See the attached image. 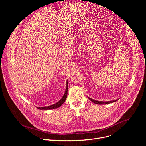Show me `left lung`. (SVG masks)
Wrapping results in <instances>:
<instances>
[{
    "mask_svg": "<svg viewBox=\"0 0 146 146\" xmlns=\"http://www.w3.org/2000/svg\"><path fill=\"white\" fill-rule=\"evenodd\" d=\"M90 100H91L92 102H94V103L95 104H98V105H105V104H109V103H113L114 102H115L117 101V100H112V101H108V102H102V101H98V100H94L90 98H89Z\"/></svg>",
    "mask_w": 146,
    "mask_h": 146,
    "instance_id": "left-lung-1",
    "label": "left lung"
}]
</instances>
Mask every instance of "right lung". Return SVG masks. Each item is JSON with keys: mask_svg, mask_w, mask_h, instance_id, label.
Masks as SVG:
<instances>
[{"mask_svg": "<svg viewBox=\"0 0 146 146\" xmlns=\"http://www.w3.org/2000/svg\"><path fill=\"white\" fill-rule=\"evenodd\" d=\"M68 82H67V84H66V91L65 92V94L64 95V96L62 97V98L57 103L54 104L52 105L49 106H46V107H37V109H40V110H52V109H54L56 108H58L59 107H60L62 104H63L65 101L66 99L67 98V95H68Z\"/></svg>", "mask_w": 146, "mask_h": 146, "instance_id": "1", "label": "right lung"}]
</instances>
